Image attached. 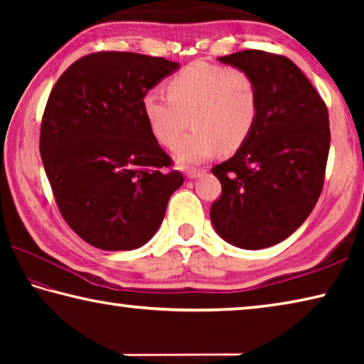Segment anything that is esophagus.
<instances>
[{"label":"esophagus","mask_w":364,"mask_h":364,"mask_svg":"<svg viewBox=\"0 0 364 364\" xmlns=\"http://www.w3.org/2000/svg\"><path fill=\"white\" fill-rule=\"evenodd\" d=\"M202 173H204V170H197V168H191V170H188V173H186V176L189 178V180H196L197 176H200Z\"/></svg>","instance_id":"obj_1"}]
</instances>
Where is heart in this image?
Here are the masks:
<instances>
[{
  "label": "heart",
  "instance_id": "heart-1",
  "mask_svg": "<svg viewBox=\"0 0 364 364\" xmlns=\"http://www.w3.org/2000/svg\"><path fill=\"white\" fill-rule=\"evenodd\" d=\"M167 91H147L143 112L154 138L167 147L180 139L189 119L193 130L175 151L181 164L202 162L217 151L236 152L254 132L260 93L241 67L193 63L168 80Z\"/></svg>",
  "mask_w": 364,
  "mask_h": 364
}]
</instances>
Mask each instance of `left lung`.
Listing matches in <instances>:
<instances>
[{
	"label": "left lung",
	"instance_id": "left-lung-1",
	"mask_svg": "<svg viewBox=\"0 0 364 364\" xmlns=\"http://www.w3.org/2000/svg\"><path fill=\"white\" fill-rule=\"evenodd\" d=\"M220 60L255 78L260 112L239 151L212 168L221 196L210 220L236 247H271L304 223L321 194L331 144L328 107L286 56L245 49Z\"/></svg>",
	"mask_w": 364,
	"mask_h": 364
}]
</instances>
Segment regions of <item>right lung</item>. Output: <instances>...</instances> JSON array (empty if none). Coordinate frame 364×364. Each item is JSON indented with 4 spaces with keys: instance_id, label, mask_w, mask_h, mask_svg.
I'll list each match as a JSON object with an SVG mask.
<instances>
[{
    "instance_id": "1",
    "label": "right lung",
    "mask_w": 364,
    "mask_h": 364,
    "mask_svg": "<svg viewBox=\"0 0 364 364\" xmlns=\"http://www.w3.org/2000/svg\"><path fill=\"white\" fill-rule=\"evenodd\" d=\"M178 63L100 51L73 63L48 97L40 154L60 215L102 250L144 245L184 178L159 146L143 96Z\"/></svg>"
}]
</instances>
